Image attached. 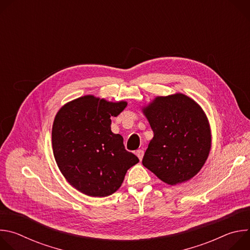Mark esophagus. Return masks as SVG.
I'll list each match as a JSON object with an SVG mask.
<instances>
[{
  "mask_svg": "<svg viewBox=\"0 0 250 250\" xmlns=\"http://www.w3.org/2000/svg\"><path fill=\"white\" fill-rule=\"evenodd\" d=\"M135 154H136V156L139 158V160H141V159H142V157H144L145 151L142 150V149H137V150L135 151Z\"/></svg>",
  "mask_w": 250,
  "mask_h": 250,
  "instance_id": "1",
  "label": "esophagus"
}]
</instances>
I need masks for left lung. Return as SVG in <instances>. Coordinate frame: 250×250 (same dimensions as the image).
Wrapping results in <instances>:
<instances>
[{
    "mask_svg": "<svg viewBox=\"0 0 250 250\" xmlns=\"http://www.w3.org/2000/svg\"><path fill=\"white\" fill-rule=\"evenodd\" d=\"M153 130L142 164L169 185L190 180L205 164L210 131L201 106L189 97H157L144 109Z\"/></svg>",
    "mask_w": 250,
    "mask_h": 250,
    "instance_id": "left-lung-1",
    "label": "left lung"
}]
</instances>
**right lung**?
<instances>
[{"instance_id": "obj_1", "label": "right lung", "mask_w": 250, "mask_h": 250, "mask_svg": "<svg viewBox=\"0 0 250 250\" xmlns=\"http://www.w3.org/2000/svg\"><path fill=\"white\" fill-rule=\"evenodd\" d=\"M125 106V102L85 96L66 104L55 117V161L70 185L85 195H112L121 187L126 171L139 161L125 148L123 136L111 130V117L119 116Z\"/></svg>"}]
</instances>
